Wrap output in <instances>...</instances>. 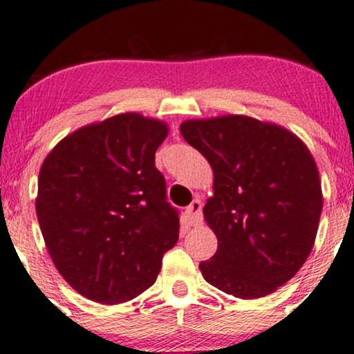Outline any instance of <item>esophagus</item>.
I'll return each instance as SVG.
<instances>
[{
    "mask_svg": "<svg viewBox=\"0 0 354 354\" xmlns=\"http://www.w3.org/2000/svg\"><path fill=\"white\" fill-rule=\"evenodd\" d=\"M187 216L190 219V223L194 226H200L203 223V216H201V201L200 200H194L187 208Z\"/></svg>",
    "mask_w": 354,
    "mask_h": 354,
    "instance_id": "esophagus-1",
    "label": "esophagus"
}]
</instances>
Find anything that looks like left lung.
<instances>
[{
    "label": "left lung",
    "mask_w": 354,
    "mask_h": 354,
    "mask_svg": "<svg viewBox=\"0 0 354 354\" xmlns=\"http://www.w3.org/2000/svg\"><path fill=\"white\" fill-rule=\"evenodd\" d=\"M180 133L213 169L203 216L218 250L203 278L241 299L277 291L299 272L317 236L319 169L299 136L247 115L185 120Z\"/></svg>",
    "instance_id": "8db88e82"
}]
</instances>
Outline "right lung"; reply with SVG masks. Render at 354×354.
<instances>
[{
    "label": "right lung",
    "mask_w": 354,
    "mask_h": 354,
    "mask_svg": "<svg viewBox=\"0 0 354 354\" xmlns=\"http://www.w3.org/2000/svg\"><path fill=\"white\" fill-rule=\"evenodd\" d=\"M167 135L164 120L118 113L70 133L42 162L40 231L58 273L87 299L140 296L177 244V211L154 164Z\"/></svg>",
    "instance_id": "obj_1"
}]
</instances>
